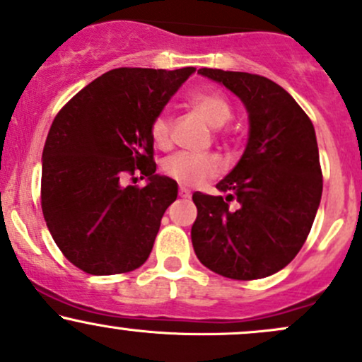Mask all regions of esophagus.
<instances>
[{"instance_id": "1", "label": "esophagus", "mask_w": 362, "mask_h": 362, "mask_svg": "<svg viewBox=\"0 0 362 362\" xmlns=\"http://www.w3.org/2000/svg\"><path fill=\"white\" fill-rule=\"evenodd\" d=\"M178 194H180V197H185V199H189V197L192 196V192H190L187 187H184V185H182L180 190H178Z\"/></svg>"}]
</instances>
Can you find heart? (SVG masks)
Masks as SVG:
<instances>
[{
	"label": "heart",
	"mask_w": 362,
	"mask_h": 362,
	"mask_svg": "<svg viewBox=\"0 0 362 362\" xmlns=\"http://www.w3.org/2000/svg\"><path fill=\"white\" fill-rule=\"evenodd\" d=\"M189 105L204 118L213 129H221L232 117L228 101L214 90H199L189 96ZM151 139L158 148L165 149L170 144V120L166 115H158L151 123ZM163 170L173 180L184 185H197L206 178L221 172V163L213 154L178 153L163 163Z\"/></svg>",
	"instance_id": "1"
}]
</instances>
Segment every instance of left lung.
Listing matches in <instances>:
<instances>
[{"label":"left lung","instance_id":"left-lung-1","mask_svg":"<svg viewBox=\"0 0 362 362\" xmlns=\"http://www.w3.org/2000/svg\"><path fill=\"white\" fill-rule=\"evenodd\" d=\"M197 74L240 99L249 136L239 163L216 184L225 197L194 192V251L221 276H269L297 256L320 208L323 178L315 127L296 99L269 78L213 69ZM230 200L238 202L235 209Z\"/></svg>","mask_w":362,"mask_h":362}]
</instances>
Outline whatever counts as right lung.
<instances>
[{"label":"right lung","instance_id":"right-lung-1","mask_svg":"<svg viewBox=\"0 0 362 362\" xmlns=\"http://www.w3.org/2000/svg\"><path fill=\"white\" fill-rule=\"evenodd\" d=\"M196 71L115 69L75 94L54 118L42 151L41 206L66 259L90 275H117L146 263L173 178L156 173L151 123ZM141 173L146 185L121 184Z\"/></svg>","mask_w":362,"mask_h":362}]
</instances>
